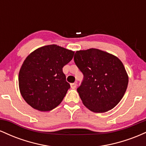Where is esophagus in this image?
<instances>
[{
    "mask_svg": "<svg viewBox=\"0 0 146 146\" xmlns=\"http://www.w3.org/2000/svg\"><path fill=\"white\" fill-rule=\"evenodd\" d=\"M76 86H77V84L76 83L71 84V88H73V89H74V88H76Z\"/></svg>",
    "mask_w": 146,
    "mask_h": 146,
    "instance_id": "1",
    "label": "esophagus"
}]
</instances>
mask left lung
<instances>
[{
  "mask_svg": "<svg viewBox=\"0 0 146 146\" xmlns=\"http://www.w3.org/2000/svg\"><path fill=\"white\" fill-rule=\"evenodd\" d=\"M74 61L84 75L77 89L83 104L94 113H105L116 106L128 84V75L121 60L92 48L77 51Z\"/></svg>",
  "mask_w": 146,
  "mask_h": 146,
  "instance_id": "1",
  "label": "left lung"
}]
</instances>
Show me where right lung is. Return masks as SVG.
<instances>
[{"mask_svg":"<svg viewBox=\"0 0 146 146\" xmlns=\"http://www.w3.org/2000/svg\"><path fill=\"white\" fill-rule=\"evenodd\" d=\"M74 51L56 44L31 52L18 75L21 94L25 102L40 111H50L61 103L69 89L62 68L73 59Z\"/></svg>","mask_w":146,"mask_h":146,"instance_id":"right-lung-1","label":"right lung"}]
</instances>
